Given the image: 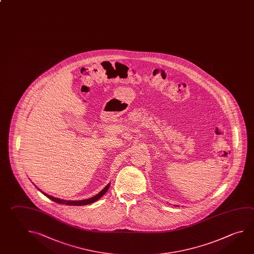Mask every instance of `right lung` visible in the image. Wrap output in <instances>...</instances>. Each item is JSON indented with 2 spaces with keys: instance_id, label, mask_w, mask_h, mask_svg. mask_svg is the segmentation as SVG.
<instances>
[{
  "instance_id": "right-lung-1",
  "label": "right lung",
  "mask_w": 254,
  "mask_h": 254,
  "mask_svg": "<svg viewBox=\"0 0 254 254\" xmlns=\"http://www.w3.org/2000/svg\"><path fill=\"white\" fill-rule=\"evenodd\" d=\"M35 187H36V186H35ZM36 187L43 194H45L46 197H48L50 200H54V201L57 202V203H60V204L70 205V206H82V205H87L90 204V203H93L94 201L99 200L102 196L104 195V194L106 193V191H108V189H109V187H110V184H108L107 186L104 187L103 190L99 192L98 194H96V195L94 196V197H91L89 199L82 200H63V199H59V198H56V197H54V196H51L49 195V194H47V193H45V191H41L38 187Z\"/></svg>"
}]
</instances>
